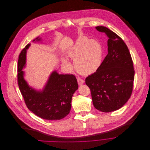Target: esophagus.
Masks as SVG:
<instances>
[{
	"mask_svg": "<svg viewBox=\"0 0 150 150\" xmlns=\"http://www.w3.org/2000/svg\"><path fill=\"white\" fill-rule=\"evenodd\" d=\"M77 82H78V84L79 85H81V84H83L84 83V81L83 79H81V78L78 77L77 78Z\"/></svg>",
	"mask_w": 150,
	"mask_h": 150,
	"instance_id": "esophagus-1",
	"label": "esophagus"
}]
</instances>
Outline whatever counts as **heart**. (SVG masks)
<instances>
[{
	"mask_svg": "<svg viewBox=\"0 0 150 150\" xmlns=\"http://www.w3.org/2000/svg\"><path fill=\"white\" fill-rule=\"evenodd\" d=\"M103 54L101 44L95 40H88L86 37L78 38L67 51L68 56L74 59L76 70L84 75L93 74L99 69L102 63ZM63 63L66 67H71V64L66 59H63Z\"/></svg>",
	"mask_w": 150,
	"mask_h": 150,
	"instance_id": "b5f03b06",
	"label": "heart"
}]
</instances>
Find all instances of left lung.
<instances>
[{
	"label": "left lung",
	"mask_w": 150,
	"mask_h": 150,
	"mask_svg": "<svg viewBox=\"0 0 150 150\" xmlns=\"http://www.w3.org/2000/svg\"><path fill=\"white\" fill-rule=\"evenodd\" d=\"M96 29L108 38V54L99 69L85 81L95 108L110 112L122 108L130 98L135 71L129 51L122 38L105 26Z\"/></svg>",
	"instance_id": "obj_1"
}]
</instances>
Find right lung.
<instances>
[{"label":"right lung","instance_id":"1","mask_svg":"<svg viewBox=\"0 0 150 150\" xmlns=\"http://www.w3.org/2000/svg\"><path fill=\"white\" fill-rule=\"evenodd\" d=\"M41 41L39 37L33 42ZM28 44L19 54L18 63V83L28 108L37 116L46 120H59L66 116L71 107V99L78 89V83L73 74H58L53 71L44 88L37 90L24 79Z\"/></svg>","mask_w":150,"mask_h":150}]
</instances>
